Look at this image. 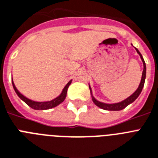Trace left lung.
<instances>
[{"instance_id":"8db88e82","label":"left lung","mask_w":158,"mask_h":158,"mask_svg":"<svg viewBox=\"0 0 158 158\" xmlns=\"http://www.w3.org/2000/svg\"><path fill=\"white\" fill-rule=\"evenodd\" d=\"M135 50L137 52V53L140 55V59H141L142 62H143V64H144V69H143V73H142V77L141 81H140V83L139 85V87L137 88V89L134 92L131 96H129L127 98L124 99L123 101L120 102H117V103H112V104H108V103H104V102H102L98 101L97 99H95L94 97L92 95V89H91L90 86H89V89H90V94L92 95V100H93L94 103L96 106H98V107L103 109V110H121L124 109L126 106L129 105V104L132 103L134 101H135L136 98H138V96L140 94L142 91V89L144 87V81H145V77H146V65H145V62H144V59H143V56L142 55L140 54V52L138 51L137 48H135Z\"/></svg>"}]
</instances>
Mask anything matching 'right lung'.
I'll return each instance as SVG.
<instances>
[{
	"mask_svg": "<svg viewBox=\"0 0 158 158\" xmlns=\"http://www.w3.org/2000/svg\"><path fill=\"white\" fill-rule=\"evenodd\" d=\"M72 80L68 82V84L64 86V88L62 90V93L59 95L58 97L54 98V99L51 100V101L48 102H35L33 100H31L29 98H27V97H25L24 95H23L22 94L19 92V91L17 89L15 85H14V81H12V84H13V87H14V90L16 92V94H18V96L21 99L23 100V102H25L27 105L29 106L30 107H31L32 109H35V110H48V109H51V108L56 107V106H58L59 104H60L61 102H63L64 101L65 98H66V95H67V90L69 86L71 84Z\"/></svg>",
	"mask_w": 158,
	"mask_h": 158,
	"instance_id": "add662e5",
	"label": "right lung"
}]
</instances>
